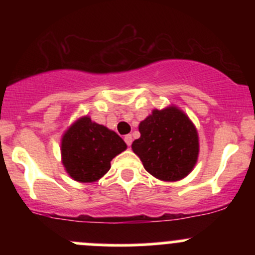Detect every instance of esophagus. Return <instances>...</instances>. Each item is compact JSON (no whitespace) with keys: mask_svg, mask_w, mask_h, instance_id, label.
Here are the masks:
<instances>
[{"mask_svg":"<svg viewBox=\"0 0 255 255\" xmlns=\"http://www.w3.org/2000/svg\"><path fill=\"white\" fill-rule=\"evenodd\" d=\"M125 142H126V144H127L128 146H130V145H132V142H133V138H132V135H130V134H127V135H125Z\"/></svg>","mask_w":255,"mask_h":255,"instance_id":"34e87169","label":"esophagus"}]
</instances>
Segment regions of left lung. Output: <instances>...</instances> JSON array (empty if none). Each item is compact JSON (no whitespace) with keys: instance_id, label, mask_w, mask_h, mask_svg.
<instances>
[{"instance_id":"8db88e82","label":"left lung","mask_w":255,"mask_h":255,"mask_svg":"<svg viewBox=\"0 0 255 255\" xmlns=\"http://www.w3.org/2000/svg\"><path fill=\"white\" fill-rule=\"evenodd\" d=\"M139 132L132 149L149 174L176 181L192 170L199 155V137L184 112L176 107L154 110L140 122Z\"/></svg>"}]
</instances>
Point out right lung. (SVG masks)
<instances>
[{"label": "right lung", "instance_id": "obj_1", "mask_svg": "<svg viewBox=\"0 0 255 255\" xmlns=\"http://www.w3.org/2000/svg\"><path fill=\"white\" fill-rule=\"evenodd\" d=\"M122 138L105 126L82 117L76 121L61 140L63 164L68 174L80 182H92L111 168V160L126 150Z\"/></svg>", "mask_w": 255, "mask_h": 255}]
</instances>
